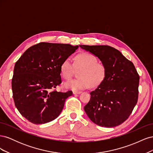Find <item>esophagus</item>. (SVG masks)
<instances>
[{
    "label": "esophagus",
    "instance_id": "esophagus-1",
    "mask_svg": "<svg viewBox=\"0 0 153 153\" xmlns=\"http://www.w3.org/2000/svg\"><path fill=\"white\" fill-rule=\"evenodd\" d=\"M81 91H74L73 92V94H80L81 93Z\"/></svg>",
    "mask_w": 153,
    "mask_h": 153
}]
</instances>
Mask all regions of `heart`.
Returning a JSON list of instances; mask_svg holds the SVG:
<instances>
[{
	"instance_id": "heart-1",
	"label": "heart",
	"mask_w": 153,
	"mask_h": 153,
	"mask_svg": "<svg viewBox=\"0 0 153 153\" xmlns=\"http://www.w3.org/2000/svg\"><path fill=\"white\" fill-rule=\"evenodd\" d=\"M76 69L78 78L66 82L64 87L73 91L85 89L89 87L95 88L105 81L106 76V68L104 64L98 62V59L91 53L84 52L78 54L73 62L69 58L64 59L61 64V76L66 80H70Z\"/></svg>"
}]
</instances>
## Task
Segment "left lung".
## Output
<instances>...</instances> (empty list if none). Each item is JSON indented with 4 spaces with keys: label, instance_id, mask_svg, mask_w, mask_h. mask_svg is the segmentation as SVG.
Returning a JSON list of instances; mask_svg holds the SVG:
<instances>
[{
    "label": "left lung",
    "instance_id": "left-lung-1",
    "mask_svg": "<svg viewBox=\"0 0 153 153\" xmlns=\"http://www.w3.org/2000/svg\"><path fill=\"white\" fill-rule=\"evenodd\" d=\"M79 46L98 57L107 71L105 81L90 93L85 112L100 126H119L129 117L138 101L140 76L135 66L110 46Z\"/></svg>",
    "mask_w": 153,
    "mask_h": 153
}]
</instances>
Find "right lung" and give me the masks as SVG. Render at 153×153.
Masks as SVG:
<instances>
[{
	"instance_id": "right-lung-1",
	"label": "right lung",
	"mask_w": 153,
	"mask_h": 153,
	"mask_svg": "<svg viewBox=\"0 0 153 153\" xmlns=\"http://www.w3.org/2000/svg\"><path fill=\"white\" fill-rule=\"evenodd\" d=\"M78 48L69 44L41 42L27 49L15 63L11 84L14 102L29 122L47 123L62 112L66 100L73 92L53 89L62 83L61 63Z\"/></svg>"
}]
</instances>
